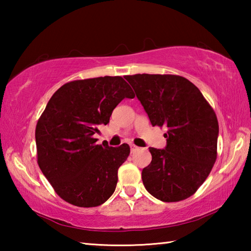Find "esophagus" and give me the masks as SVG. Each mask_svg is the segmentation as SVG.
Returning <instances> with one entry per match:
<instances>
[{"label":"esophagus","instance_id":"34e87169","mask_svg":"<svg viewBox=\"0 0 251 251\" xmlns=\"http://www.w3.org/2000/svg\"><path fill=\"white\" fill-rule=\"evenodd\" d=\"M138 151V147H137V146L130 145V151H131V152H135V151Z\"/></svg>","mask_w":251,"mask_h":251}]
</instances>
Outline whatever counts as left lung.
<instances>
[{"instance_id": "obj_1", "label": "left lung", "mask_w": 251, "mask_h": 251, "mask_svg": "<svg viewBox=\"0 0 251 251\" xmlns=\"http://www.w3.org/2000/svg\"><path fill=\"white\" fill-rule=\"evenodd\" d=\"M152 126H166L164 150L150 147L151 161L142 179L151 196L179 201L192 196L217 158L218 121L201 91L178 75L125 76Z\"/></svg>"}]
</instances>
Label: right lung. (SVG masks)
Wrapping results in <instances>:
<instances>
[{"label": "right lung", "instance_id": "right-lung-1", "mask_svg": "<svg viewBox=\"0 0 251 251\" xmlns=\"http://www.w3.org/2000/svg\"><path fill=\"white\" fill-rule=\"evenodd\" d=\"M134 92L121 76L74 80L50 97L37 122V163L56 194L78 207H96L115 192L127 144L97 145L93 137L114 108Z\"/></svg>", "mask_w": 251, "mask_h": 251}]
</instances>
